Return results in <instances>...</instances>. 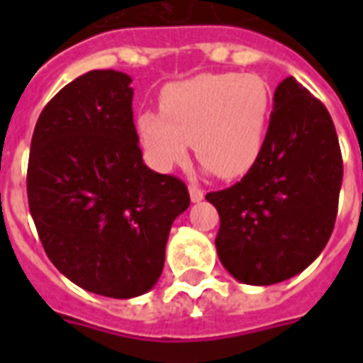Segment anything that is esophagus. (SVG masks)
Listing matches in <instances>:
<instances>
[{
  "label": "esophagus",
  "instance_id": "34e87169",
  "mask_svg": "<svg viewBox=\"0 0 363 363\" xmlns=\"http://www.w3.org/2000/svg\"><path fill=\"white\" fill-rule=\"evenodd\" d=\"M188 190H190V199H192L194 203H199V201H201V199H203V190H201V188L199 186H196V184H190V188H188Z\"/></svg>",
  "mask_w": 363,
  "mask_h": 363
}]
</instances>
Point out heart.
<instances>
[{
  "label": "heart",
  "mask_w": 363,
  "mask_h": 363,
  "mask_svg": "<svg viewBox=\"0 0 363 363\" xmlns=\"http://www.w3.org/2000/svg\"><path fill=\"white\" fill-rule=\"evenodd\" d=\"M271 118V92L258 75L203 73L160 94V113L137 116V135L154 169L171 171L190 143L205 167L222 179L245 175L259 158Z\"/></svg>",
  "instance_id": "1"
}]
</instances>
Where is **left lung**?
Masks as SVG:
<instances>
[{
	"label": "left lung",
	"mask_w": 363,
	"mask_h": 363,
	"mask_svg": "<svg viewBox=\"0 0 363 363\" xmlns=\"http://www.w3.org/2000/svg\"><path fill=\"white\" fill-rule=\"evenodd\" d=\"M343 158L320 99L288 77L277 86L256 164L233 186L205 199L220 216L222 265L245 284L298 275L324 250L337 216Z\"/></svg>",
	"instance_id": "left-lung-1"
}]
</instances>
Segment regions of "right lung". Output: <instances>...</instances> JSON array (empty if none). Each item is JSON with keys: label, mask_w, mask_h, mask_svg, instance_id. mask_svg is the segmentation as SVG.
<instances>
[{"label": "right lung", "mask_w": 363, "mask_h": 363, "mask_svg": "<svg viewBox=\"0 0 363 363\" xmlns=\"http://www.w3.org/2000/svg\"><path fill=\"white\" fill-rule=\"evenodd\" d=\"M131 77L88 71L39 115L28 203L45 252L77 286L107 298L148 292L162 275L186 184L143 162Z\"/></svg>", "instance_id": "add662e5"}]
</instances>
